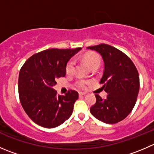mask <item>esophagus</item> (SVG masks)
<instances>
[{
    "label": "esophagus",
    "instance_id": "1",
    "mask_svg": "<svg viewBox=\"0 0 154 154\" xmlns=\"http://www.w3.org/2000/svg\"><path fill=\"white\" fill-rule=\"evenodd\" d=\"M86 92H82V91H80V92H79V95H86Z\"/></svg>",
    "mask_w": 154,
    "mask_h": 154
}]
</instances>
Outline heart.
Masks as SVG:
<instances>
[{"instance_id":"b5f03b06","label":"heart","mask_w":154,"mask_h":154,"mask_svg":"<svg viewBox=\"0 0 154 154\" xmlns=\"http://www.w3.org/2000/svg\"><path fill=\"white\" fill-rule=\"evenodd\" d=\"M84 60L91 68L94 67V66H98L99 67L100 64V58L95 54H88V55L85 56ZM74 66H75V61L74 60H70L66 64V72L68 74H72L74 71ZM88 83H89L88 80L79 79L76 82V86L80 88H86Z\"/></svg>"}]
</instances>
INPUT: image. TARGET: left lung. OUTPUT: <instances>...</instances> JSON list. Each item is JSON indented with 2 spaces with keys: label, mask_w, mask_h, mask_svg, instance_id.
<instances>
[{
  "label": "left lung",
  "mask_w": 154,
  "mask_h": 154,
  "mask_svg": "<svg viewBox=\"0 0 154 154\" xmlns=\"http://www.w3.org/2000/svg\"><path fill=\"white\" fill-rule=\"evenodd\" d=\"M98 53L104 64L100 83L108 94L106 99L95 94L90 112L106 124L124 120L133 110L139 91V76L134 63L120 50L106 44L87 48Z\"/></svg>",
  "instance_id": "obj_1"
}]
</instances>
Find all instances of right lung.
<instances>
[{"label": "right lung", "instance_id": "add662e5", "mask_svg": "<svg viewBox=\"0 0 154 154\" xmlns=\"http://www.w3.org/2000/svg\"><path fill=\"white\" fill-rule=\"evenodd\" d=\"M75 49L51 48L36 53L21 67L18 77L20 102L29 119L46 128L57 127L73 112L78 92L70 90L66 95H57L54 86L66 76V66Z\"/></svg>", "mask_w": 154, "mask_h": 154}]
</instances>
